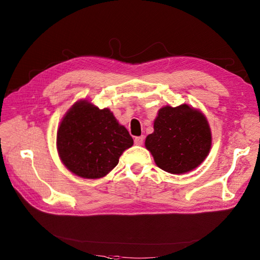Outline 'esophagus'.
<instances>
[{
	"label": "esophagus",
	"instance_id": "34e87169",
	"mask_svg": "<svg viewBox=\"0 0 260 260\" xmlns=\"http://www.w3.org/2000/svg\"><path fill=\"white\" fill-rule=\"evenodd\" d=\"M135 143L137 145H142L144 143V137L143 136H140V137H137L135 139Z\"/></svg>",
	"mask_w": 260,
	"mask_h": 260
}]
</instances>
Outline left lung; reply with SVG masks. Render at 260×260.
<instances>
[{
  "label": "left lung",
  "mask_w": 260,
  "mask_h": 260,
  "mask_svg": "<svg viewBox=\"0 0 260 260\" xmlns=\"http://www.w3.org/2000/svg\"><path fill=\"white\" fill-rule=\"evenodd\" d=\"M145 146L160 169L184 174L206 158L211 146L210 128L205 116L187 106H165L154 121V132Z\"/></svg>",
  "instance_id": "left-lung-1"
}]
</instances>
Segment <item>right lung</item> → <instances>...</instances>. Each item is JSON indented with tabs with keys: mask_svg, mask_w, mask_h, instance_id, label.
Returning a JSON list of instances; mask_svg holds the SVG:
<instances>
[{
	"mask_svg": "<svg viewBox=\"0 0 260 260\" xmlns=\"http://www.w3.org/2000/svg\"><path fill=\"white\" fill-rule=\"evenodd\" d=\"M56 144L67 169L82 178L98 179L117 166L133 140L108 108L80 101L62 118Z\"/></svg>",
	"mask_w": 260,
	"mask_h": 260,
	"instance_id": "1",
	"label": "right lung"
}]
</instances>
